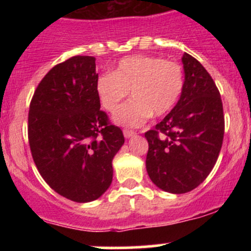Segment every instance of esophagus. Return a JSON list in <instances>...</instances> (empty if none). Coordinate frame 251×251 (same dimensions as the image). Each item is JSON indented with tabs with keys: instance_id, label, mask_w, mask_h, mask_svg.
<instances>
[{
	"instance_id": "34e87169",
	"label": "esophagus",
	"mask_w": 251,
	"mask_h": 251,
	"mask_svg": "<svg viewBox=\"0 0 251 251\" xmlns=\"http://www.w3.org/2000/svg\"><path fill=\"white\" fill-rule=\"evenodd\" d=\"M135 135H136V132H133V131L124 130V136H125V138H131V137H133Z\"/></svg>"
}]
</instances>
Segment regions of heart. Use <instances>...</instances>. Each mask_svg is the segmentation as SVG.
<instances>
[{"instance_id":"1","label":"heart","mask_w":251,"mask_h":251,"mask_svg":"<svg viewBox=\"0 0 251 251\" xmlns=\"http://www.w3.org/2000/svg\"><path fill=\"white\" fill-rule=\"evenodd\" d=\"M184 88V74L176 62L151 55L124 58L111 73L100 75L96 91L102 107L114 111L119 103L133 98L118 108L113 120L119 125L137 127L151 115L163 116L178 102Z\"/></svg>"}]
</instances>
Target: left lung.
Wrapping results in <instances>:
<instances>
[{
	"label": "left lung",
	"instance_id": "8db88e82",
	"mask_svg": "<svg viewBox=\"0 0 251 251\" xmlns=\"http://www.w3.org/2000/svg\"><path fill=\"white\" fill-rule=\"evenodd\" d=\"M184 88L174 109L146 132V168L156 187L174 194L193 191L211 173L222 147L221 96L196 58L182 55Z\"/></svg>",
	"mask_w": 251,
	"mask_h": 251
}]
</instances>
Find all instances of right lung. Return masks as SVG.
<instances>
[{
	"instance_id": "1",
	"label": "right lung",
	"mask_w": 251,
	"mask_h": 251,
	"mask_svg": "<svg viewBox=\"0 0 251 251\" xmlns=\"http://www.w3.org/2000/svg\"><path fill=\"white\" fill-rule=\"evenodd\" d=\"M96 58L75 55L47 73L29 110V143L42 178L76 203L100 198L113 181L124 135L108 123L96 91Z\"/></svg>"
}]
</instances>
